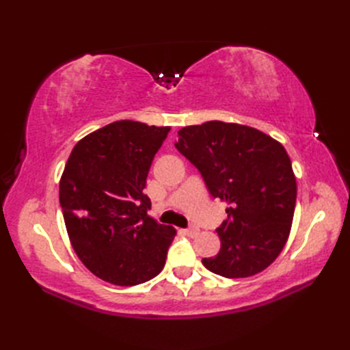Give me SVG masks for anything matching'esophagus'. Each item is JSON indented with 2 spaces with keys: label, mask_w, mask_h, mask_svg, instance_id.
<instances>
[{
  "label": "esophagus",
  "mask_w": 350,
  "mask_h": 350,
  "mask_svg": "<svg viewBox=\"0 0 350 350\" xmlns=\"http://www.w3.org/2000/svg\"><path fill=\"white\" fill-rule=\"evenodd\" d=\"M198 232H200V228H198V227H196V226H191L189 228L185 230V234H188V236H197V234H198Z\"/></svg>",
  "instance_id": "1"
}]
</instances>
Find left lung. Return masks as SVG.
<instances>
[{
    "label": "left lung",
    "mask_w": 350,
    "mask_h": 350,
    "mask_svg": "<svg viewBox=\"0 0 350 350\" xmlns=\"http://www.w3.org/2000/svg\"><path fill=\"white\" fill-rule=\"evenodd\" d=\"M174 146L226 202L217 228L221 250L203 265L226 278L265 271L284 248L296 204V177L280 141L256 128L219 120L185 126Z\"/></svg>",
    "instance_id": "left-lung-1"
}]
</instances>
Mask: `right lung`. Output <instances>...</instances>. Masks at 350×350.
Instances as JSON below:
<instances>
[{"instance_id":"right-lung-1","label":"right lung","mask_w":350,"mask_h":350,"mask_svg":"<svg viewBox=\"0 0 350 350\" xmlns=\"http://www.w3.org/2000/svg\"><path fill=\"white\" fill-rule=\"evenodd\" d=\"M170 126L118 120L79 139L60 179L72 247L88 271L116 286H137L165 265L176 228L147 211L143 189Z\"/></svg>"}]
</instances>
